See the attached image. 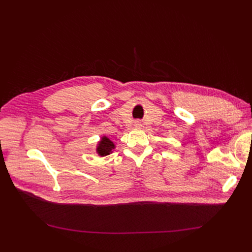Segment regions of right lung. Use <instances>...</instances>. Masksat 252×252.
I'll use <instances>...</instances> for the list:
<instances>
[{"mask_svg": "<svg viewBox=\"0 0 252 252\" xmlns=\"http://www.w3.org/2000/svg\"><path fill=\"white\" fill-rule=\"evenodd\" d=\"M112 149H114V144L108 138L103 136L102 140L100 141V143H98L96 151L101 157H104V156L109 155L110 152L112 151Z\"/></svg>", "mask_w": 252, "mask_h": 252, "instance_id": "obj_1", "label": "right lung"}]
</instances>
